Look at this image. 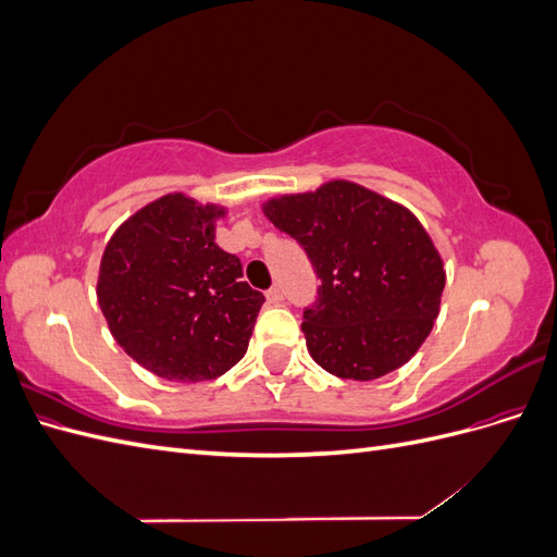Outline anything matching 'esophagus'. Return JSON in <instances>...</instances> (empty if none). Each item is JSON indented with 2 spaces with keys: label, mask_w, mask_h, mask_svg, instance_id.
<instances>
[{
  "label": "esophagus",
  "mask_w": 557,
  "mask_h": 557,
  "mask_svg": "<svg viewBox=\"0 0 557 557\" xmlns=\"http://www.w3.org/2000/svg\"><path fill=\"white\" fill-rule=\"evenodd\" d=\"M267 301H269V305H281V301H283L281 288H276V285H274V288H269L267 290Z\"/></svg>",
  "instance_id": "esophagus-1"
}]
</instances>
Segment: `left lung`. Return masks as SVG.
<instances>
[{
    "instance_id": "obj_1",
    "label": "left lung",
    "mask_w": 557,
    "mask_h": 557,
    "mask_svg": "<svg viewBox=\"0 0 557 557\" xmlns=\"http://www.w3.org/2000/svg\"><path fill=\"white\" fill-rule=\"evenodd\" d=\"M301 244L323 281L301 332L325 372L374 381L407 364L440 315L444 260L399 201L334 178L262 205Z\"/></svg>"
}]
</instances>
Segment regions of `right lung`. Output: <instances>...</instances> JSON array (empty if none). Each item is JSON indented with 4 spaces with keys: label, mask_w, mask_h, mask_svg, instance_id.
I'll return each mask as SVG.
<instances>
[{
    "label": "right lung",
    "mask_w": 557,
    "mask_h": 557,
    "mask_svg": "<svg viewBox=\"0 0 557 557\" xmlns=\"http://www.w3.org/2000/svg\"><path fill=\"white\" fill-rule=\"evenodd\" d=\"M221 205L170 193L132 213L109 239L97 301L117 346L166 381L223 376L248 348L262 293L215 244Z\"/></svg>",
    "instance_id": "add662e5"
}]
</instances>
